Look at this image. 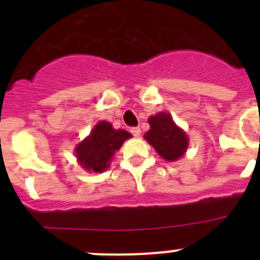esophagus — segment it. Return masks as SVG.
I'll list each match as a JSON object with an SVG mask.
<instances>
[{
	"mask_svg": "<svg viewBox=\"0 0 260 260\" xmlns=\"http://www.w3.org/2000/svg\"><path fill=\"white\" fill-rule=\"evenodd\" d=\"M130 132H132V134L134 135L135 138H138V137H139V135H141V128H139V127L130 128Z\"/></svg>",
	"mask_w": 260,
	"mask_h": 260,
	"instance_id": "34e87169",
	"label": "esophagus"
}]
</instances>
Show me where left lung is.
<instances>
[{
    "label": "left lung",
    "instance_id": "obj_1",
    "mask_svg": "<svg viewBox=\"0 0 260 260\" xmlns=\"http://www.w3.org/2000/svg\"><path fill=\"white\" fill-rule=\"evenodd\" d=\"M150 130L144 134L146 139L156 152L167 161H176L185 155L189 139L182 128L174 123L169 113H160L148 118Z\"/></svg>",
    "mask_w": 260,
    "mask_h": 260
}]
</instances>
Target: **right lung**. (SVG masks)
Here are the masks:
<instances>
[{"label":"right lung","instance_id":"obj_1","mask_svg":"<svg viewBox=\"0 0 260 260\" xmlns=\"http://www.w3.org/2000/svg\"><path fill=\"white\" fill-rule=\"evenodd\" d=\"M128 138H132V134L126 130H114L112 123L100 121L75 148L78 162L86 171L102 173L109 168L114 152Z\"/></svg>","mask_w":260,"mask_h":260}]
</instances>
